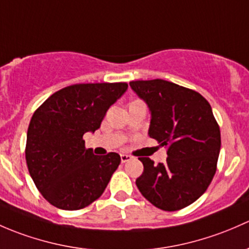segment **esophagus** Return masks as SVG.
Segmentation results:
<instances>
[{
	"label": "esophagus",
	"mask_w": 249,
	"mask_h": 249,
	"mask_svg": "<svg viewBox=\"0 0 249 249\" xmlns=\"http://www.w3.org/2000/svg\"><path fill=\"white\" fill-rule=\"evenodd\" d=\"M132 160V157H130L129 155H125V153H122V155H121V162L122 163L128 162V160Z\"/></svg>",
	"instance_id": "esophagus-1"
}]
</instances>
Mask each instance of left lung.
Wrapping results in <instances>:
<instances>
[{
  "label": "left lung",
  "mask_w": 249,
  "mask_h": 249,
  "mask_svg": "<svg viewBox=\"0 0 249 249\" xmlns=\"http://www.w3.org/2000/svg\"><path fill=\"white\" fill-rule=\"evenodd\" d=\"M150 110L148 135L168 148L166 163L140 157V193L164 211H178L199 199L216 173L220 132L211 106L198 92L170 81H130Z\"/></svg>",
  "instance_id": "left-lung-1"
}]
</instances>
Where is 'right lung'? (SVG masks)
I'll list each match as a JSON object with an SVG mask.
<instances>
[{
	"label": "right lung",
	"mask_w": 249,
	"mask_h": 249,
	"mask_svg": "<svg viewBox=\"0 0 249 249\" xmlns=\"http://www.w3.org/2000/svg\"><path fill=\"white\" fill-rule=\"evenodd\" d=\"M125 83L78 84L55 92L31 119L26 163L38 191L57 209H83L103 194L121 163L119 153L93 155L83 135L101 127Z\"/></svg>",
	"instance_id": "1"
}]
</instances>
